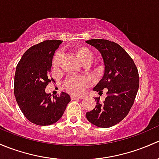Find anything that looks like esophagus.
I'll return each instance as SVG.
<instances>
[{
    "label": "esophagus",
    "mask_w": 159,
    "mask_h": 159,
    "mask_svg": "<svg viewBox=\"0 0 159 159\" xmlns=\"http://www.w3.org/2000/svg\"><path fill=\"white\" fill-rule=\"evenodd\" d=\"M70 97H71V99H72V100H73V99H83V96H70Z\"/></svg>",
    "instance_id": "1"
}]
</instances>
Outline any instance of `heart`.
I'll list each match as a JSON object with an SVG mask.
<instances>
[{
  "mask_svg": "<svg viewBox=\"0 0 159 159\" xmlns=\"http://www.w3.org/2000/svg\"><path fill=\"white\" fill-rule=\"evenodd\" d=\"M75 54L77 57L78 60L83 65L89 64L93 60V53L90 49L83 45L76 46L73 48ZM61 63V54L57 53L52 60V67L53 70H59ZM89 84V80L85 76H77V77L69 78L64 82L65 89L70 93L73 94H81L86 87Z\"/></svg>",
  "mask_w": 159,
  "mask_h": 159,
  "instance_id": "1",
  "label": "heart"
}]
</instances>
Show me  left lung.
Masks as SVG:
<instances>
[{
  "mask_svg": "<svg viewBox=\"0 0 159 159\" xmlns=\"http://www.w3.org/2000/svg\"><path fill=\"white\" fill-rule=\"evenodd\" d=\"M86 42L99 50L104 60V76L93 89L102 94L106 89L107 93L102 103L100 97H95L97 105L86 116L93 125L109 128L128 115L134 103L139 86L138 69L132 57L115 42L104 39Z\"/></svg>",
  "mask_w": 159,
  "mask_h": 159,
  "instance_id": "obj_1",
  "label": "left lung"
}]
</instances>
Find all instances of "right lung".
<instances>
[{"label":"right lung","mask_w":159,"mask_h":159,"mask_svg":"<svg viewBox=\"0 0 159 159\" xmlns=\"http://www.w3.org/2000/svg\"><path fill=\"white\" fill-rule=\"evenodd\" d=\"M62 40H47L30 47L17 64L14 76V93L24 116L32 123L50 125L63 115L70 102L67 93L60 96L45 93L52 79L50 73L55 50Z\"/></svg>","instance_id":"right-lung-1"}]
</instances>
